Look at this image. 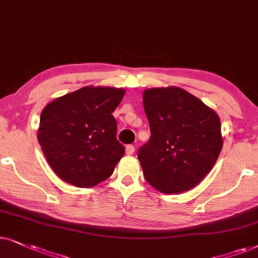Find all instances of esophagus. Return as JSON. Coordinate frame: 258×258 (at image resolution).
<instances>
[{"label":"esophagus","mask_w":258,"mask_h":258,"mask_svg":"<svg viewBox=\"0 0 258 258\" xmlns=\"http://www.w3.org/2000/svg\"><path fill=\"white\" fill-rule=\"evenodd\" d=\"M133 152H135V146L132 145V144H130V145L126 146V154H133Z\"/></svg>","instance_id":"esophagus-1"}]
</instances>
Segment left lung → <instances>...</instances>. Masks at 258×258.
Wrapping results in <instances>:
<instances>
[{
  "label": "left lung",
  "mask_w": 258,
  "mask_h": 258,
  "mask_svg": "<svg viewBox=\"0 0 258 258\" xmlns=\"http://www.w3.org/2000/svg\"><path fill=\"white\" fill-rule=\"evenodd\" d=\"M151 137L138 150L145 179L163 194L196 186L221 153V121L215 111L181 88L143 94Z\"/></svg>",
  "instance_id": "8db88e82"
}]
</instances>
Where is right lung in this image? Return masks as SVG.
Listing matches in <instances>:
<instances>
[{
	"label": "right lung",
	"instance_id": "1",
	"mask_svg": "<svg viewBox=\"0 0 258 258\" xmlns=\"http://www.w3.org/2000/svg\"><path fill=\"white\" fill-rule=\"evenodd\" d=\"M123 94L125 91L118 88L84 87L43 108L37 139L61 179L91 187L113 173L125 154L112 115Z\"/></svg>",
	"mask_w": 258,
	"mask_h": 258
}]
</instances>
